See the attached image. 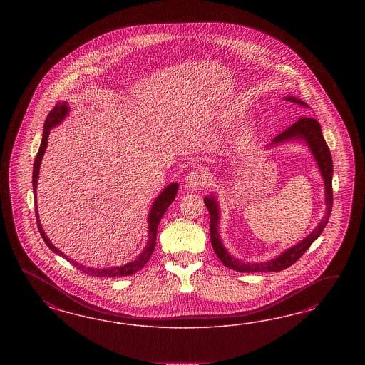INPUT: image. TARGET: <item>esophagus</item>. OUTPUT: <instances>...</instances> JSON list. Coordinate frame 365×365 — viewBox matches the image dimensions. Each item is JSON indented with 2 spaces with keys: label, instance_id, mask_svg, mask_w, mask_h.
Listing matches in <instances>:
<instances>
[{
  "label": "esophagus",
  "instance_id": "34e87169",
  "mask_svg": "<svg viewBox=\"0 0 365 365\" xmlns=\"http://www.w3.org/2000/svg\"><path fill=\"white\" fill-rule=\"evenodd\" d=\"M205 183H206V174H203L198 170H192L188 173L185 186L188 190H197V188L202 187Z\"/></svg>",
  "mask_w": 365,
  "mask_h": 365
}]
</instances>
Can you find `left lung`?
<instances>
[{
  "instance_id": "obj_1",
  "label": "left lung",
  "mask_w": 365,
  "mask_h": 365,
  "mask_svg": "<svg viewBox=\"0 0 365 365\" xmlns=\"http://www.w3.org/2000/svg\"><path fill=\"white\" fill-rule=\"evenodd\" d=\"M287 101H292L294 104H299L304 108H309V106L297 99L294 96H287ZM304 140L308 144L312 154L314 156L317 166L320 168L321 177L324 179V186H325V206H327V212L324 215V218L321 220L320 223L317 225V227L310 232L307 238H304L301 242L292 246L287 249L284 253L270 259L266 262H243L241 259L234 258L232 255H229V252L226 250V247L223 246L220 234H218V222H220V206L218 202L214 195L206 197L205 198V205L207 207V210L210 212V240L211 246L215 252L217 257L221 259L222 264L241 272V273H257V272H279L284 270L289 266L293 265L301 255H304L310 245L314 242L321 232H324L327 223L329 221L331 217V206H333V192H331V175H333V162H331V155L328 144L325 142L322 133H321L320 123L316 119L310 118V116H302L299 120L293 123L289 128H287L284 133H279L273 139V142L269 145H277V144L289 142V140ZM267 145V147H269Z\"/></svg>"
}]
</instances>
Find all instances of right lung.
<instances>
[{"instance_id": "obj_1", "label": "right lung", "mask_w": 365, "mask_h": 365, "mask_svg": "<svg viewBox=\"0 0 365 365\" xmlns=\"http://www.w3.org/2000/svg\"><path fill=\"white\" fill-rule=\"evenodd\" d=\"M69 110H69V107H68V103H66V101H61V103H57L55 106V108L51 110L49 115L46 116V120H45L44 124V133H43V140H41L38 153L36 155V159H34V163L32 183H34V199H36V188H37V180H38L40 165H41V160H43V156H44L45 150H46V145H48V136H49L52 128H55L56 125H58L60 123L66 119V116L69 113ZM178 187H179L178 183H171V185H168V186L158 195V198L155 199V202L153 203V207H151L150 214H148V240H147V245H145L143 252L139 255L138 258H135L133 262H128V264H125V265L113 266V267H107V269H93V267H87V266L80 265L76 261L68 258V257H66L64 253H61V252L56 247L55 245L49 241V238L46 237V234H45L43 227H41L40 218H38V214H37V207H36L37 227H38V232L41 234V237H43L44 242L46 243V246H48L53 253L64 257L72 265L75 266V267H78V270L84 272L86 274H89V276L92 277L131 276L133 273H136L138 270H140V269L148 262L151 255L154 253L155 245H156V232H158L159 222L162 220V217L165 215V212H166L167 209H168V206L174 202L175 195H177Z\"/></svg>"}]
</instances>
